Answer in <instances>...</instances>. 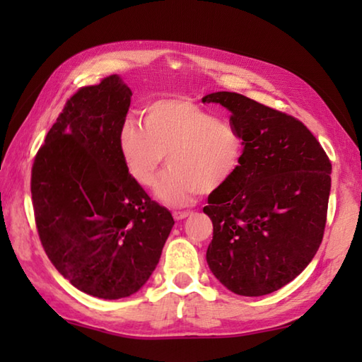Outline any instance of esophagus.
<instances>
[{
  "label": "esophagus",
  "mask_w": 362,
  "mask_h": 362,
  "mask_svg": "<svg viewBox=\"0 0 362 362\" xmlns=\"http://www.w3.org/2000/svg\"><path fill=\"white\" fill-rule=\"evenodd\" d=\"M189 214H191L189 211H175V213H173V216L175 221H183V219H187Z\"/></svg>",
  "instance_id": "1"
}]
</instances>
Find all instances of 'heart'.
<instances>
[{
    "mask_svg": "<svg viewBox=\"0 0 362 362\" xmlns=\"http://www.w3.org/2000/svg\"><path fill=\"white\" fill-rule=\"evenodd\" d=\"M146 127L127 119L118 132V152L129 175L151 187L168 156L169 169L153 193L169 206L191 205L199 194L233 179L243 158V140L232 124L185 98L153 101Z\"/></svg>",
    "mask_w": 362,
    "mask_h": 362,
    "instance_id": "heart-1",
    "label": "heart"
}]
</instances>
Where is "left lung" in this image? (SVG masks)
<instances>
[{
  "label": "left lung",
  "instance_id": "8db88e82",
  "mask_svg": "<svg viewBox=\"0 0 362 362\" xmlns=\"http://www.w3.org/2000/svg\"><path fill=\"white\" fill-rule=\"evenodd\" d=\"M232 113L243 140L233 179L209 196L213 222L206 263L238 296L259 297L292 281L324 236L332 163L305 124L250 98L216 91L202 98Z\"/></svg>",
  "mask_w": 362,
  "mask_h": 362
}]
</instances>
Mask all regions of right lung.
<instances>
[{
	"mask_svg": "<svg viewBox=\"0 0 362 362\" xmlns=\"http://www.w3.org/2000/svg\"><path fill=\"white\" fill-rule=\"evenodd\" d=\"M130 96L118 74L81 88L49 129L30 177L46 255L74 288L104 300L144 286L174 226L119 157Z\"/></svg>",
	"mask_w": 362,
	"mask_h": 362,
	"instance_id": "right-lung-1",
	"label": "right lung"
}]
</instances>
